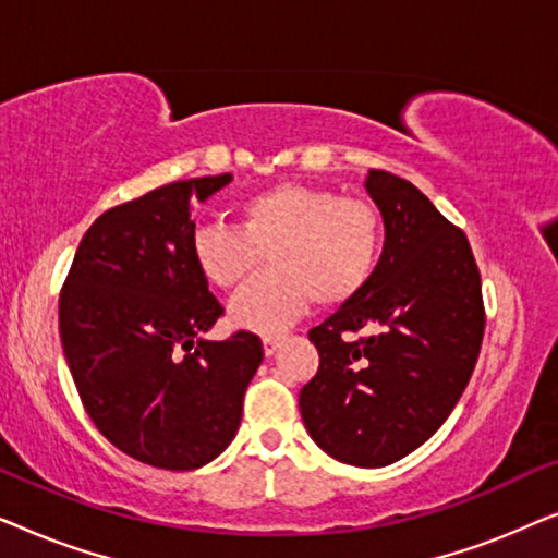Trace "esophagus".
<instances>
[{"label":"esophagus","instance_id":"obj_1","mask_svg":"<svg viewBox=\"0 0 558 558\" xmlns=\"http://www.w3.org/2000/svg\"><path fill=\"white\" fill-rule=\"evenodd\" d=\"M281 342H284V338L281 335H269V338H264V353L266 357H271L277 350L281 348Z\"/></svg>","mask_w":558,"mask_h":558}]
</instances>
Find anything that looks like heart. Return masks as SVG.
<instances>
[{"instance_id":"obj_1","label":"heart","mask_w":558,"mask_h":558,"mask_svg":"<svg viewBox=\"0 0 558 558\" xmlns=\"http://www.w3.org/2000/svg\"><path fill=\"white\" fill-rule=\"evenodd\" d=\"M384 223L363 197L302 182H279L246 197L235 228L203 223L190 251L203 279L235 289L266 262L271 271L251 281L231 302L233 325L258 335H279L317 302L338 307L353 300L376 271Z\"/></svg>"}]
</instances>
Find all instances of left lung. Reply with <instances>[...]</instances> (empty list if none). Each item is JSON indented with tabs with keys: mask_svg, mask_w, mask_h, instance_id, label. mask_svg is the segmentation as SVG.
Here are the masks:
<instances>
[{
	"mask_svg": "<svg viewBox=\"0 0 558 558\" xmlns=\"http://www.w3.org/2000/svg\"><path fill=\"white\" fill-rule=\"evenodd\" d=\"M365 190L384 216V254L368 284L310 330L319 368L300 411L338 462L386 468L452 414L475 371L485 307L468 235L422 190L386 170H371ZM363 326L377 335L344 340Z\"/></svg>",
	"mask_w": 558,
	"mask_h": 558,
	"instance_id": "1",
	"label": "left lung"
}]
</instances>
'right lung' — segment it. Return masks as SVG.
Here are the masks:
<instances>
[{
  "mask_svg": "<svg viewBox=\"0 0 558 558\" xmlns=\"http://www.w3.org/2000/svg\"><path fill=\"white\" fill-rule=\"evenodd\" d=\"M231 174L170 182L106 210L60 292V340L96 429L159 470H197L231 445L264 361L254 332L205 340L223 315L197 271L190 197Z\"/></svg>",
  "mask_w": 558,
  "mask_h": 558,
  "instance_id": "obj_1",
  "label": "right lung"
}]
</instances>
